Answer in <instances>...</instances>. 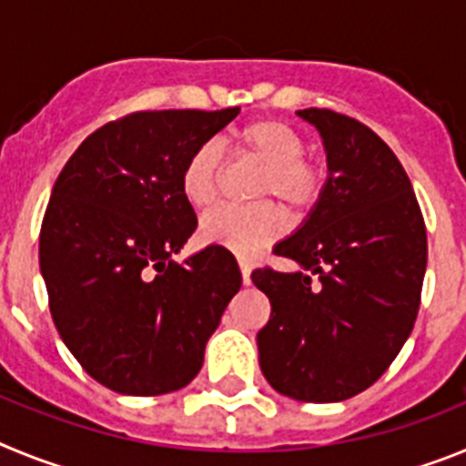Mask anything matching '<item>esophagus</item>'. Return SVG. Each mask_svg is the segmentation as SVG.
<instances>
[{
  "mask_svg": "<svg viewBox=\"0 0 466 466\" xmlns=\"http://www.w3.org/2000/svg\"><path fill=\"white\" fill-rule=\"evenodd\" d=\"M240 273H242V282L252 284V268H249V263L242 261V258H240Z\"/></svg>",
  "mask_w": 466,
  "mask_h": 466,
  "instance_id": "34e87169",
  "label": "esophagus"
}]
</instances>
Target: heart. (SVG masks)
Instances as JSON below:
<instances>
[{
	"label": "heart",
	"instance_id": "heart-1",
	"mask_svg": "<svg viewBox=\"0 0 466 466\" xmlns=\"http://www.w3.org/2000/svg\"><path fill=\"white\" fill-rule=\"evenodd\" d=\"M238 149L261 163L254 196L278 198L284 208L300 212L319 200L327 172L319 163L306 160V139L294 127L275 118H261L238 133ZM219 147L214 142L200 144L182 172V193L193 208L203 209L217 200L221 184ZM284 230L282 212L270 203L249 208H219L205 214L200 236L212 245H221L238 257L258 254Z\"/></svg>",
	"mask_w": 466,
	"mask_h": 466
}]
</instances>
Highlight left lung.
I'll list each match as a JSON object with an SVG mask.
<instances>
[{"instance_id": "left-lung-1", "label": "left lung", "mask_w": 466, "mask_h": 466, "mask_svg": "<svg viewBox=\"0 0 466 466\" xmlns=\"http://www.w3.org/2000/svg\"><path fill=\"white\" fill-rule=\"evenodd\" d=\"M327 151V182L273 252L294 273H252L270 300L258 364L296 401H345L371 387L413 331L427 233L413 187L371 127L331 109L296 111Z\"/></svg>"}]
</instances>
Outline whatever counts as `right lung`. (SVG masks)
<instances>
[{
    "mask_svg": "<svg viewBox=\"0 0 466 466\" xmlns=\"http://www.w3.org/2000/svg\"><path fill=\"white\" fill-rule=\"evenodd\" d=\"M238 114L137 111L88 135L56 179L39 236L53 322L86 373L114 392L187 387L240 291L224 247L172 258L198 226L184 166Z\"/></svg>",
    "mask_w": 466,
    "mask_h": 466,
    "instance_id": "1",
    "label": "right lung"
}]
</instances>
